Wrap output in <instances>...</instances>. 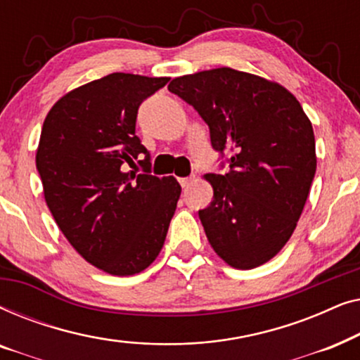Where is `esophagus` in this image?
<instances>
[{"instance_id": "obj_1", "label": "esophagus", "mask_w": 360, "mask_h": 360, "mask_svg": "<svg viewBox=\"0 0 360 360\" xmlns=\"http://www.w3.org/2000/svg\"><path fill=\"white\" fill-rule=\"evenodd\" d=\"M191 180H193V179H191V176H186V179H179L180 185L184 186V188H185V186H188V185H190V181H191Z\"/></svg>"}]
</instances>
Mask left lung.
<instances>
[{"label":"left lung","instance_id":"1","mask_svg":"<svg viewBox=\"0 0 360 360\" xmlns=\"http://www.w3.org/2000/svg\"><path fill=\"white\" fill-rule=\"evenodd\" d=\"M169 90L200 112L216 150H233L228 174L203 176L213 186L198 211L210 245L234 269L269 262L292 238L311 188V121L280 83L229 67L176 77Z\"/></svg>","mask_w":360,"mask_h":360}]
</instances>
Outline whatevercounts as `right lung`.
<instances>
[{"label": "right lung", "instance_id": "obj_1", "mask_svg": "<svg viewBox=\"0 0 360 360\" xmlns=\"http://www.w3.org/2000/svg\"><path fill=\"white\" fill-rule=\"evenodd\" d=\"M169 77L111 73L73 88L47 112L36 152L44 198L72 248L103 272L146 270L164 248L181 186L149 175L136 136L141 103ZM141 153L145 172L127 165Z\"/></svg>", "mask_w": 360, "mask_h": 360}]
</instances>
